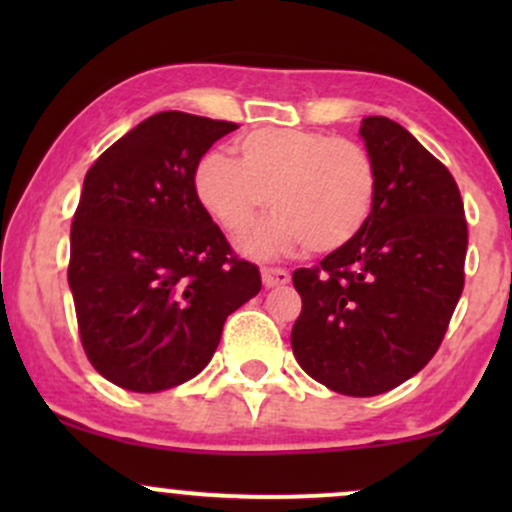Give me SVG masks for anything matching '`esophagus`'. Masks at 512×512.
<instances>
[{"label": "esophagus", "instance_id": "34e87169", "mask_svg": "<svg viewBox=\"0 0 512 512\" xmlns=\"http://www.w3.org/2000/svg\"><path fill=\"white\" fill-rule=\"evenodd\" d=\"M262 281L267 289H274V286L289 284L291 274L281 267H262Z\"/></svg>", "mask_w": 512, "mask_h": 512}]
</instances>
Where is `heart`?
<instances>
[{"instance_id":"1","label":"heart","mask_w":512,"mask_h":512,"mask_svg":"<svg viewBox=\"0 0 512 512\" xmlns=\"http://www.w3.org/2000/svg\"><path fill=\"white\" fill-rule=\"evenodd\" d=\"M240 161L207 151L192 173L197 202L228 236H243L267 209L243 248L279 255L303 245L327 255L363 231L378 195V170L361 144L293 127L252 129L238 142Z\"/></svg>"}]
</instances>
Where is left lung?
<instances>
[{
  "instance_id": "1",
  "label": "left lung",
  "mask_w": 512,
  "mask_h": 512,
  "mask_svg": "<svg viewBox=\"0 0 512 512\" xmlns=\"http://www.w3.org/2000/svg\"><path fill=\"white\" fill-rule=\"evenodd\" d=\"M361 137L378 170L363 231L293 272L301 315L293 356L339 395L373 397L431 361L464 289L467 219L457 182L390 117H366Z\"/></svg>"
}]
</instances>
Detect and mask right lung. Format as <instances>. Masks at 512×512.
<instances>
[{"mask_svg": "<svg viewBox=\"0 0 512 512\" xmlns=\"http://www.w3.org/2000/svg\"><path fill=\"white\" fill-rule=\"evenodd\" d=\"M236 122L180 110L129 129L88 168L72 221L69 289L91 366L132 392L187 383L226 317L262 289L197 202L192 173Z\"/></svg>", "mask_w": 512, "mask_h": 512, "instance_id": "add662e5", "label": "right lung"}]
</instances>
